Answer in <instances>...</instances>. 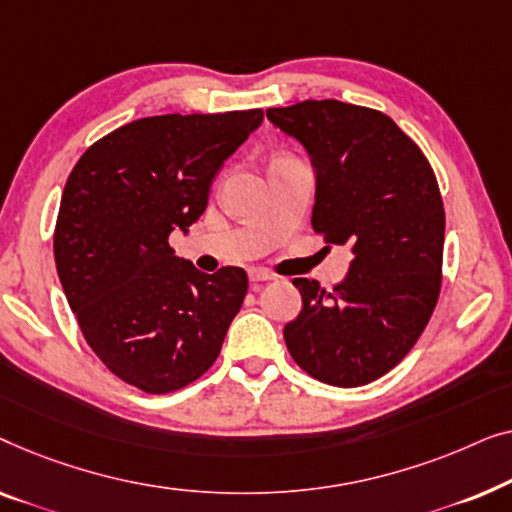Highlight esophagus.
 Listing matches in <instances>:
<instances>
[{"label":"esophagus","instance_id":"esophagus-1","mask_svg":"<svg viewBox=\"0 0 512 512\" xmlns=\"http://www.w3.org/2000/svg\"><path fill=\"white\" fill-rule=\"evenodd\" d=\"M276 276H273L271 271H266V269H250V280H253V283L257 285V283H266V280H273Z\"/></svg>","mask_w":512,"mask_h":512}]
</instances>
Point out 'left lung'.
Instances as JSON below:
<instances>
[{
	"instance_id": "obj_1",
	"label": "left lung",
	"mask_w": 512,
	"mask_h": 512,
	"mask_svg": "<svg viewBox=\"0 0 512 512\" xmlns=\"http://www.w3.org/2000/svg\"><path fill=\"white\" fill-rule=\"evenodd\" d=\"M266 118L311 155L315 234L352 248L348 276L331 292L292 280L301 313L283 329L287 350L315 380L366 385L413 350L441 294L445 211L436 174L376 109L306 99Z\"/></svg>"
}]
</instances>
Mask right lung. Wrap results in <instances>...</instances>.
<instances>
[{
  "mask_svg": "<svg viewBox=\"0 0 512 512\" xmlns=\"http://www.w3.org/2000/svg\"><path fill=\"white\" fill-rule=\"evenodd\" d=\"M262 109L127 122L71 169L53 253L83 338L122 383L169 394L211 369L248 294L239 266L213 276L176 257L169 234L206 211L222 162Z\"/></svg>",
  "mask_w": 512,
  "mask_h": 512,
  "instance_id": "right-lung-1",
  "label": "right lung"
}]
</instances>
